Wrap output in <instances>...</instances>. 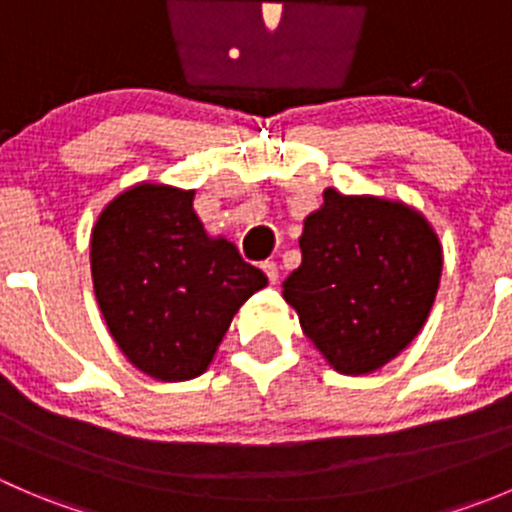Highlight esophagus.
<instances>
[{"label":"esophagus","instance_id":"1","mask_svg":"<svg viewBox=\"0 0 512 512\" xmlns=\"http://www.w3.org/2000/svg\"><path fill=\"white\" fill-rule=\"evenodd\" d=\"M260 267H262V272L267 275V280H270L272 285H277V280H280V267H277V262L267 260V262H262Z\"/></svg>","mask_w":512,"mask_h":512}]
</instances>
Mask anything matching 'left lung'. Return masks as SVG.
Segmentation results:
<instances>
[{
    "label": "left lung",
    "mask_w": 512,
    "mask_h": 512,
    "mask_svg": "<svg viewBox=\"0 0 512 512\" xmlns=\"http://www.w3.org/2000/svg\"><path fill=\"white\" fill-rule=\"evenodd\" d=\"M299 250L282 294L334 371L371 374L414 342L443 267L438 235L418 210L327 188Z\"/></svg>",
    "instance_id": "1"
}]
</instances>
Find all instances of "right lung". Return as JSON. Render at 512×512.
I'll use <instances>...</instances> for the list:
<instances>
[{
    "mask_svg": "<svg viewBox=\"0 0 512 512\" xmlns=\"http://www.w3.org/2000/svg\"><path fill=\"white\" fill-rule=\"evenodd\" d=\"M195 190L138 183L98 215L91 277L113 342L143 374L188 381L218 352L237 309L267 285L225 237H210Z\"/></svg>",
    "mask_w": 512,
    "mask_h": 512,
    "instance_id": "1",
    "label": "right lung"
}]
</instances>
